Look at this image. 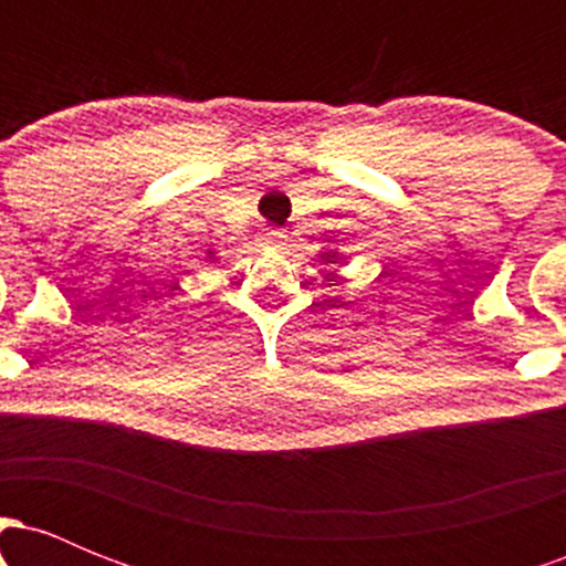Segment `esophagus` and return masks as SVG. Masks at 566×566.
Returning <instances> with one entry per match:
<instances>
[{
    "mask_svg": "<svg viewBox=\"0 0 566 566\" xmlns=\"http://www.w3.org/2000/svg\"><path fill=\"white\" fill-rule=\"evenodd\" d=\"M263 244L271 247V250H282V247L287 244V233H284V231H269L263 237Z\"/></svg>",
    "mask_w": 566,
    "mask_h": 566,
    "instance_id": "34e87169",
    "label": "esophagus"
}]
</instances>
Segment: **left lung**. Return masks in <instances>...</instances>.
I'll list each match as a JSON object with an SVG mask.
<instances>
[{
	"mask_svg": "<svg viewBox=\"0 0 566 566\" xmlns=\"http://www.w3.org/2000/svg\"><path fill=\"white\" fill-rule=\"evenodd\" d=\"M319 258L324 265H340L343 263V252L337 247H322Z\"/></svg>",
	"mask_w": 566,
	"mask_h": 566,
	"instance_id": "left-lung-1",
	"label": "left lung"
}]
</instances>
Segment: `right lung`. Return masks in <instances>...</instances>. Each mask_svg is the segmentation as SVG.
I'll return each instance as SVG.
<instances>
[{
	"label": "right lung",
	"instance_id": "obj_1",
	"mask_svg": "<svg viewBox=\"0 0 566 566\" xmlns=\"http://www.w3.org/2000/svg\"><path fill=\"white\" fill-rule=\"evenodd\" d=\"M207 258H210V261H216V252H212V250H207Z\"/></svg>",
	"mask_w": 566,
	"mask_h": 566
}]
</instances>
